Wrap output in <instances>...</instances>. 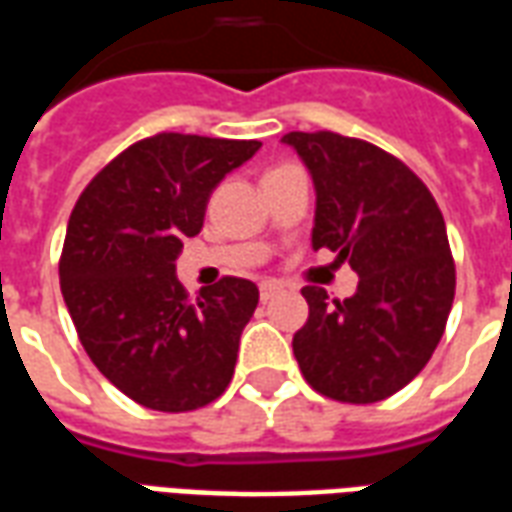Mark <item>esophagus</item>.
<instances>
[{"label":"esophagus","instance_id":"34e87169","mask_svg":"<svg viewBox=\"0 0 512 512\" xmlns=\"http://www.w3.org/2000/svg\"><path fill=\"white\" fill-rule=\"evenodd\" d=\"M279 290H282V288H279L277 282H263V285H260V301L274 299V296H277Z\"/></svg>","mask_w":512,"mask_h":512}]
</instances>
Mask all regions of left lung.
Listing matches in <instances>:
<instances>
[{
  "instance_id": "1",
  "label": "left lung",
  "mask_w": 512,
  "mask_h": 512,
  "mask_svg": "<svg viewBox=\"0 0 512 512\" xmlns=\"http://www.w3.org/2000/svg\"><path fill=\"white\" fill-rule=\"evenodd\" d=\"M315 186L312 249L359 274L354 296L301 290L310 318L293 334L307 384L343 403H376L417 376L436 351L455 299V266L439 205L411 169L351 136H282Z\"/></svg>"
}]
</instances>
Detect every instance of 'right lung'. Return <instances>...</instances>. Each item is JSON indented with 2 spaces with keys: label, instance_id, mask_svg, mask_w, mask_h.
I'll return each instance as SVG.
<instances>
[{
  "label": "right lung",
  "instance_id": "1",
  "mask_svg": "<svg viewBox=\"0 0 512 512\" xmlns=\"http://www.w3.org/2000/svg\"><path fill=\"white\" fill-rule=\"evenodd\" d=\"M257 150L255 139L156 134L109 161L73 208L62 299L93 365L139 406L194 411L233 378L257 285L224 277L191 304L175 260L213 189Z\"/></svg>",
  "mask_w": 512,
  "mask_h": 512
}]
</instances>
